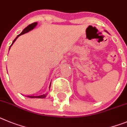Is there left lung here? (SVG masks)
<instances>
[{
    "mask_svg": "<svg viewBox=\"0 0 127 127\" xmlns=\"http://www.w3.org/2000/svg\"><path fill=\"white\" fill-rule=\"evenodd\" d=\"M106 32H107V31H106Z\"/></svg>",
    "mask_w": 127,
    "mask_h": 127,
    "instance_id": "left-lung-1",
    "label": "left lung"
}]
</instances>
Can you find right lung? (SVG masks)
<instances>
[{"label": "right lung", "mask_w": 127, "mask_h": 127, "mask_svg": "<svg viewBox=\"0 0 127 127\" xmlns=\"http://www.w3.org/2000/svg\"><path fill=\"white\" fill-rule=\"evenodd\" d=\"M37 24H38V23H37V22H35V23H33L30 24V25H28V27H26V28H25V29H24L23 30L22 32H21V33L19 34V35H18V36H17L16 37L15 39L14 40L13 42H12V44H11V46H10L9 49H10V48H11V47L12 46V44H14V42L16 40L17 38H18V37H19V36H20V35H23V34L26 33H27V32H29L30 31L32 30L33 29V28H35V27H36V25H37ZM50 87H51V84H50V86H49V88ZM46 96H47V94H45L40 95H38V96H30V95H27V97H30V98H40V99H43V98H45Z\"/></svg>", "instance_id": "1"}]
</instances>
